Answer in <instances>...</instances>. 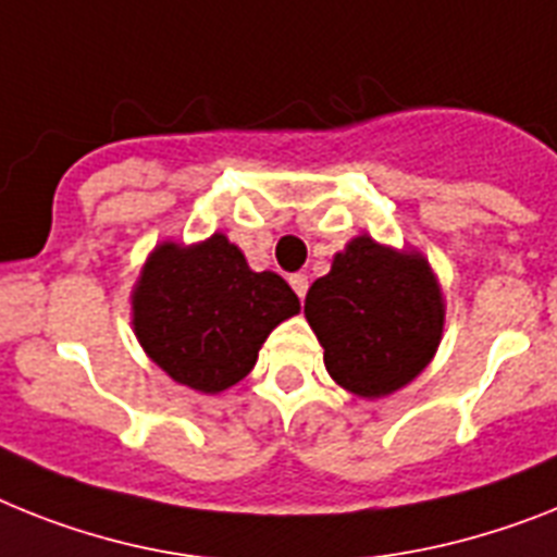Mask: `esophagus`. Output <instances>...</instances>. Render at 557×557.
I'll return each mask as SVG.
<instances>
[{
  "label": "esophagus",
  "instance_id": "1",
  "mask_svg": "<svg viewBox=\"0 0 557 557\" xmlns=\"http://www.w3.org/2000/svg\"><path fill=\"white\" fill-rule=\"evenodd\" d=\"M289 287L296 289L298 298H305L307 296V287H310V278H307L305 273H293V275H289Z\"/></svg>",
  "mask_w": 557,
  "mask_h": 557
}]
</instances>
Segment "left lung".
I'll use <instances>...</instances> for the list:
<instances>
[{"label": "left lung", "mask_w": 557, "mask_h": 557, "mask_svg": "<svg viewBox=\"0 0 557 557\" xmlns=\"http://www.w3.org/2000/svg\"><path fill=\"white\" fill-rule=\"evenodd\" d=\"M305 315L344 389L381 398L410 384L441 342L444 301L421 256L352 238L312 284Z\"/></svg>", "instance_id": "left-lung-1"}]
</instances>
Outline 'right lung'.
I'll list each match as a JSON object with an SVG mask.
<instances>
[{
  "label": "right lung",
  "mask_w": 557,
  "mask_h": 557,
  "mask_svg": "<svg viewBox=\"0 0 557 557\" xmlns=\"http://www.w3.org/2000/svg\"><path fill=\"white\" fill-rule=\"evenodd\" d=\"M298 310L282 275L252 273L222 233L196 247H156L133 293V327L147 356L199 393L245 379L270 330Z\"/></svg>",
  "instance_id": "right-lung-1"
}]
</instances>
